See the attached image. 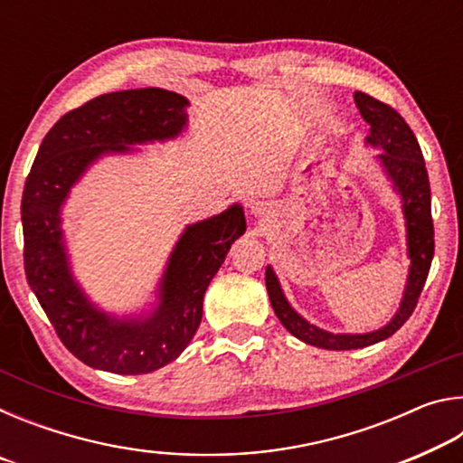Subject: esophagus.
I'll use <instances>...</instances> for the list:
<instances>
[{
  "label": "esophagus",
  "mask_w": 463,
  "mask_h": 463,
  "mask_svg": "<svg viewBox=\"0 0 463 463\" xmlns=\"http://www.w3.org/2000/svg\"><path fill=\"white\" fill-rule=\"evenodd\" d=\"M250 214L268 216L269 214V206H268V203H263V202H255L253 206H250Z\"/></svg>",
  "instance_id": "esophagus-1"
}]
</instances>
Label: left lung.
<instances>
[{"label": "left lung", "mask_w": 463, "mask_h": 463, "mask_svg": "<svg viewBox=\"0 0 463 463\" xmlns=\"http://www.w3.org/2000/svg\"><path fill=\"white\" fill-rule=\"evenodd\" d=\"M355 106L364 120L370 124V135L365 143L370 146L380 148L378 161L388 175L394 192L402 200V214L406 221V250H409V279L402 294L401 308L392 317L388 325H383L378 331L364 335H335L323 331L315 325H310L307 318L298 315L292 304L286 300L284 289L279 286V279L273 273L271 265L265 269V286H268L271 308L296 339L308 345H315L320 349L331 351H347L362 349L367 345L380 343L394 335L401 328L417 307L419 296L425 288V281L430 269L435 253V231L433 218H430V187L429 175L422 159L420 146L417 137L412 135L409 124L404 122L401 114L394 108H390L383 101L367 96L364 91H355Z\"/></svg>", "instance_id": "obj_1"}]
</instances>
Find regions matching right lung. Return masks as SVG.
Segmentation results:
<instances>
[{
	"mask_svg": "<svg viewBox=\"0 0 463 463\" xmlns=\"http://www.w3.org/2000/svg\"><path fill=\"white\" fill-rule=\"evenodd\" d=\"M184 96L161 88L114 91L71 109L44 137L22 194L24 269L62 345L96 370L137 375L159 370L190 345L202 320L206 288L234 241L247 231L241 203L190 224L169 255L156 307L118 318L93 304L77 284L61 229L71 187L104 155H122L182 135Z\"/></svg>",
	"mask_w": 463,
	"mask_h": 463,
	"instance_id": "right-lung-1",
	"label": "right lung"
}]
</instances>
